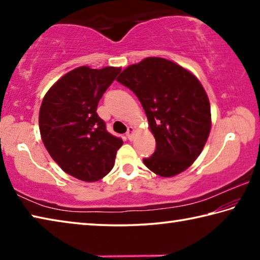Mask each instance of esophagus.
I'll return each instance as SVG.
<instances>
[{"label":"esophagus","instance_id":"obj_1","mask_svg":"<svg viewBox=\"0 0 260 260\" xmlns=\"http://www.w3.org/2000/svg\"><path fill=\"white\" fill-rule=\"evenodd\" d=\"M134 133H135V128L133 126H129L128 128H127V133H126V136L128 138L129 140H133L134 138Z\"/></svg>","mask_w":260,"mask_h":260}]
</instances>
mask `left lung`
<instances>
[{
  "label": "left lung",
  "mask_w": 260,
  "mask_h": 260,
  "mask_svg": "<svg viewBox=\"0 0 260 260\" xmlns=\"http://www.w3.org/2000/svg\"><path fill=\"white\" fill-rule=\"evenodd\" d=\"M117 81L138 96L156 140L144 165L162 178L190 167L211 131L209 98L199 79L172 60L147 57L126 68Z\"/></svg>",
  "instance_id": "1"
}]
</instances>
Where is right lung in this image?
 I'll list each match as a JSON object with an SVG mask.
<instances>
[{"label": "right lung", "mask_w": 260, "mask_h": 260, "mask_svg": "<svg viewBox=\"0 0 260 260\" xmlns=\"http://www.w3.org/2000/svg\"><path fill=\"white\" fill-rule=\"evenodd\" d=\"M120 68L80 67L58 79L42 100V142L65 173L95 182L112 170L122 141L105 129L98 104Z\"/></svg>", "instance_id": "obj_1"}]
</instances>
